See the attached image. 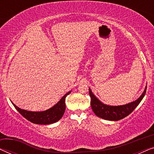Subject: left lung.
Returning <instances> with one entry per match:
<instances>
[{
    "label": "left lung",
    "mask_w": 154,
    "mask_h": 154,
    "mask_svg": "<svg viewBox=\"0 0 154 154\" xmlns=\"http://www.w3.org/2000/svg\"><path fill=\"white\" fill-rule=\"evenodd\" d=\"M146 91V86L140 97L134 102L121 105V106H110V105L105 104L100 100H99V99L96 97L89 88V94L91 97L90 104H91L93 112L98 117L104 120H109V121H119L128 116L134 111V109L138 106L142 99L144 98Z\"/></svg>",
    "instance_id": "1"
}]
</instances>
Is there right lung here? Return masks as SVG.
I'll return each instance as SVG.
<instances>
[{"label":"right lung","instance_id":"1","mask_svg":"<svg viewBox=\"0 0 154 154\" xmlns=\"http://www.w3.org/2000/svg\"><path fill=\"white\" fill-rule=\"evenodd\" d=\"M71 91H69L65 94L55 105L48 110L43 111H30L24 110V109L19 108L15 104L12 103L18 112L29 121L35 124L48 125V124L56 123L63 116L65 109H66L65 99L68 94L71 93Z\"/></svg>","mask_w":154,"mask_h":154}]
</instances>
